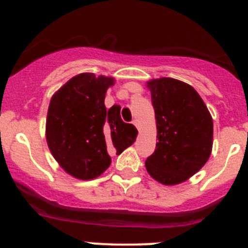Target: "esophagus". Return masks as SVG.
Here are the masks:
<instances>
[{"instance_id":"obj_1","label":"esophagus","mask_w":248,"mask_h":248,"mask_svg":"<svg viewBox=\"0 0 248 248\" xmlns=\"http://www.w3.org/2000/svg\"><path fill=\"white\" fill-rule=\"evenodd\" d=\"M133 124H134V125L137 126V129H140V123H139V120L134 119V120H133Z\"/></svg>"}]
</instances>
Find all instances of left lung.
I'll use <instances>...</instances> for the list:
<instances>
[{"instance_id": "left-lung-1", "label": "left lung", "mask_w": 248, "mask_h": 248, "mask_svg": "<svg viewBox=\"0 0 248 248\" xmlns=\"http://www.w3.org/2000/svg\"><path fill=\"white\" fill-rule=\"evenodd\" d=\"M157 143L146 159L151 177L164 185L184 183L209 160L214 124L205 103L191 85L174 78L150 80Z\"/></svg>"}]
</instances>
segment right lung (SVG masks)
<instances>
[{
	"instance_id": "add662e5",
	"label": "right lung",
	"mask_w": 248,
	"mask_h": 248,
	"mask_svg": "<svg viewBox=\"0 0 248 248\" xmlns=\"http://www.w3.org/2000/svg\"><path fill=\"white\" fill-rule=\"evenodd\" d=\"M109 77L82 73L54 94L47 115L48 148L72 176L91 180L109 168V151L119 155L135 141L138 130L120 118V107L104 105Z\"/></svg>"
}]
</instances>
